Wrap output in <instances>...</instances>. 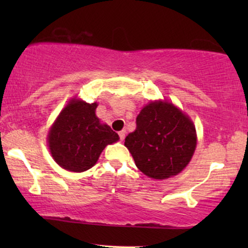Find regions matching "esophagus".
I'll return each instance as SVG.
<instances>
[{
  "instance_id": "esophagus-1",
  "label": "esophagus",
  "mask_w": 248,
  "mask_h": 248,
  "mask_svg": "<svg viewBox=\"0 0 248 248\" xmlns=\"http://www.w3.org/2000/svg\"><path fill=\"white\" fill-rule=\"evenodd\" d=\"M125 134H126V132H125V130H122L121 132H118V137H120V139L122 141L124 140L125 139Z\"/></svg>"
}]
</instances>
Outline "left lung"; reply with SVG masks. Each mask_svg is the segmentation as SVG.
I'll return each mask as SVG.
<instances>
[{"label":"left lung","instance_id":"obj_1","mask_svg":"<svg viewBox=\"0 0 248 248\" xmlns=\"http://www.w3.org/2000/svg\"><path fill=\"white\" fill-rule=\"evenodd\" d=\"M135 165L144 175L165 179L186 167L196 147L192 121L170 103L155 101L137 117V128L125 138Z\"/></svg>","mask_w":248,"mask_h":248}]
</instances>
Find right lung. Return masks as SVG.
Here are the masks:
<instances>
[{"mask_svg":"<svg viewBox=\"0 0 248 248\" xmlns=\"http://www.w3.org/2000/svg\"><path fill=\"white\" fill-rule=\"evenodd\" d=\"M96 108V103L71 100L50 128V154L66 170H88L96 164L105 147L120 139L108 125L100 124L94 114Z\"/></svg>","mask_w":248,"mask_h":248,"instance_id":"1","label":"right lung"}]
</instances>
